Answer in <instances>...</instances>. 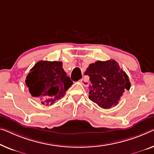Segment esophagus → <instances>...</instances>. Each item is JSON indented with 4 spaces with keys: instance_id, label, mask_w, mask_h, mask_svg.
I'll use <instances>...</instances> for the list:
<instances>
[{
    "instance_id": "esophagus-1",
    "label": "esophagus",
    "mask_w": 154,
    "mask_h": 154,
    "mask_svg": "<svg viewBox=\"0 0 154 154\" xmlns=\"http://www.w3.org/2000/svg\"><path fill=\"white\" fill-rule=\"evenodd\" d=\"M80 83H81L84 86H88L89 84V82H88V80L85 78H82V79L80 80Z\"/></svg>"
}]
</instances>
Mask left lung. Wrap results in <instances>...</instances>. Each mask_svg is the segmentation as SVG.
Listing matches in <instances>:
<instances>
[{"label": "left lung", "mask_w": 154, "mask_h": 154, "mask_svg": "<svg viewBox=\"0 0 154 154\" xmlns=\"http://www.w3.org/2000/svg\"><path fill=\"white\" fill-rule=\"evenodd\" d=\"M90 77L89 99L102 109L116 106L126 90L131 87L128 75L115 60L97 61L87 68Z\"/></svg>", "instance_id": "obj_1"}]
</instances>
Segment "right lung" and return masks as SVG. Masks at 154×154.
I'll return each instance as SVG.
<instances>
[{
	"label": "right lung",
	"instance_id": "1",
	"mask_svg": "<svg viewBox=\"0 0 154 154\" xmlns=\"http://www.w3.org/2000/svg\"><path fill=\"white\" fill-rule=\"evenodd\" d=\"M26 84L32 97L41 104L52 105L63 97L73 82L66 75L61 61H40L27 75Z\"/></svg>",
	"mask_w": 154,
	"mask_h": 154
}]
</instances>
